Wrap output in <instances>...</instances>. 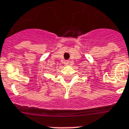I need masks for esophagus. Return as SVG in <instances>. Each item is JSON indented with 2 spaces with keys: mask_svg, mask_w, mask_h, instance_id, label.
I'll list each match as a JSON object with an SVG mask.
<instances>
[{
  "mask_svg": "<svg viewBox=\"0 0 129 129\" xmlns=\"http://www.w3.org/2000/svg\"><path fill=\"white\" fill-rule=\"evenodd\" d=\"M69 63H70V61H68V60H66L64 61V64L65 65H68L69 64Z\"/></svg>",
  "mask_w": 129,
  "mask_h": 129,
  "instance_id": "obj_1",
  "label": "esophagus"
}]
</instances>
